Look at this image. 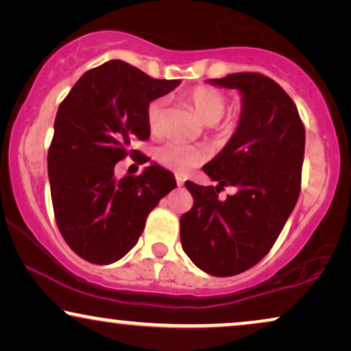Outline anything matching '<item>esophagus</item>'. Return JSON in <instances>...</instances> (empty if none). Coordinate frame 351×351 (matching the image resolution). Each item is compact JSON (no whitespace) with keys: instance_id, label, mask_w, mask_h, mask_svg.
I'll use <instances>...</instances> for the list:
<instances>
[{"instance_id":"34e87169","label":"esophagus","mask_w":351,"mask_h":351,"mask_svg":"<svg viewBox=\"0 0 351 351\" xmlns=\"http://www.w3.org/2000/svg\"><path fill=\"white\" fill-rule=\"evenodd\" d=\"M176 182H177V185H184V182H185V179H184V177H182V176H179V174H177L176 176Z\"/></svg>"}]
</instances>
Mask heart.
<instances>
[{
  "mask_svg": "<svg viewBox=\"0 0 351 351\" xmlns=\"http://www.w3.org/2000/svg\"><path fill=\"white\" fill-rule=\"evenodd\" d=\"M186 99L193 105L196 113L204 123H217L227 108V97L219 89L210 86H196L186 93ZM166 99L158 97L152 100L147 107V123L153 134H158L162 126V110ZM156 160L166 169L174 171L177 174H186L195 166L204 160V153L201 148L186 145L179 142H167L156 150Z\"/></svg>",
  "mask_w": 351,
  "mask_h": 351,
  "instance_id": "heart-1",
  "label": "heart"
}]
</instances>
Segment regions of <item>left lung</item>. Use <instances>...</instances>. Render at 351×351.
<instances>
[{
    "instance_id": "1",
    "label": "left lung",
    "mask_w": 351,
    "mask_h": 351,
    "mask_svg": "<svg viewBox=\"0 0 351 351\" xmlns=\"http://www.w3.org/2000/svg\"><path fill=\"white\" fill-rule=\"evenodd\" d=\"M209 84L237 89V131L203 171L215 186L185 182L193 208L180 217L182 247L213 276L256 265L280 237L300 193L305 129L285 89L261 73H232ZM227 184L237 193L218 199Z\"/></svg>"
}]
</instances>
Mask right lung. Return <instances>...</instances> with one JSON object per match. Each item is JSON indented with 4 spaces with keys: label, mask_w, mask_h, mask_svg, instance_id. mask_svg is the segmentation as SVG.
Wrapping results in <instances>:
<instances>
[{
    "label": "right lung",
    "mask_w": 351,
    "mask_h": 351,
    "mask_svg": "<svg viewBox=\"0 0 351 351\" xmlns=\"http://www.w3.org/2000/svg\"><path fill=\"white\" fill-rule=\"evenodd\" d=\"M179 84L110 60L86 71L57 110L47 153L52 206L62 237L84 261L108 265L126 256L150 210L176 189L174 174L156 162L123 179L114 165L137 156L131 142L150 137L148 104Z\"/></svg>",
    "instance_id": "right-lung-1"
}]
</instances>
